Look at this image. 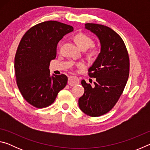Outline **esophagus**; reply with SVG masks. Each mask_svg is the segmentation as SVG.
<instances>
[{"label": "esophagus", "mask_w": 150, "mask_h": 150, "mask_svg": "<svg viewBox=\"0 0 150 150\" xmlns=\"http://www.w3.org/2000/svg\"><path fill=\"white\" fill-rule=\"evenodd\" d=\"M79 83V79L76 76H70L68 79V85L70 86H74Z\"/></svg>", "instance_id": "34e87169"}]
</instances>
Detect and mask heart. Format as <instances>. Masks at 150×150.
I'll return each instance as SVG.
<instances>
[{"label": "heart", "instance_id": "b5f03b06", "mask_svg": "<svg viewBox=\"0 0 150 150\" xmlns=\"http://www.w3.org/2000/svg\"><path fill=\"white\" fill-rule=\"evenodd\" d=\"M75 40L79 45V47L83 50H87L88 48L92 46L94 44V41L92 38L87 34H83V33H80V34L76 35L75 36ZM61 44H62V42H60L59 45H61ZM98 52H99V50L97 48H94V49H92L90 51L89 54L92 56H95V55H96L98 54ZM77 65L78 67H81V66L83 65V63H79Z\"/></svg>", "mask_w": 150, "mask_h": 150}]
</instances>
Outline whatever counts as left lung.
<instances>
[{
	"label": "left lung",
	"mask_w": 150,
	"mask_h": 150,
	"mask_svg": "<svg viewBox=\"0 0 150 150\" xmlns=\"http://www.w3.org/2000/svg\"><path fill=\"white\" fill-rule=\"evenodd\" d=\"M85 26L99 40L100 52L88 69L90 77L96 79L95 85L81 81L85 93L79 99V106L87 115L96 117L107 113L117 103L128 81L130 61L124 41L113 30L97 24Z\"/></svg>",
	"instance_id": "obj_1"
}]
</instances>
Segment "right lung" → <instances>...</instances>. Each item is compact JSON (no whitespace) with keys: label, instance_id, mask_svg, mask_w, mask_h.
Masks as SVG:
<instances>
[{"label":"right lung","instance_id":"add662e5","mask_svg":"<svg viewBox=\"0 0 150 150\" xmlns=\"http://www.w3.org/2000/svg\"><path fill=\"white\" fill-rule=\"evenodd\" d=\"M73 31L70 25L50 20L29 29L20 42L14 59L17 85L24 99L35 107L52 105L67 85V76H51L49 67L56 57L58 42Z\"/></svg>","mask_w":150,"mask_h":150}]
</instances>
